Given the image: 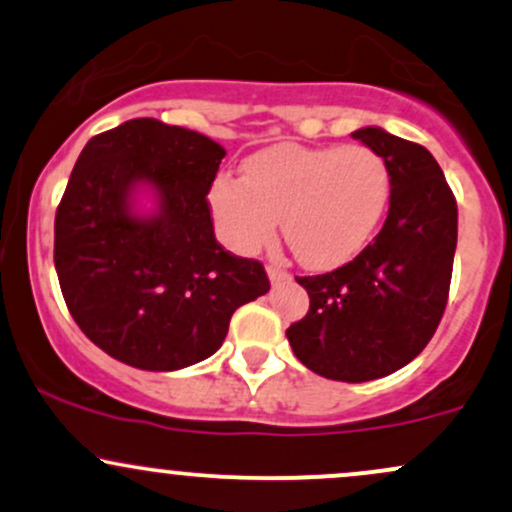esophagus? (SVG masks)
Listing matches in <instances>:
<instances>
[{"label": "esophagus", "mask_w": 512, "mask_h": 512, "mask_svg": "<svg viewBox=\"0 0 512 512\" xmlns=\"http://www.w3.org/2000/svg\"><path fill=\"white\" fill-rule=\"evenodd\" d=\"M267 274H269V281H272V284H279V281L291 279V274L286 272V269H281L279 264H267Z\"/></svg>", "instance_id": "34e87169"}]
</instances>
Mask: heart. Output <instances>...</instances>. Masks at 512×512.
Returning a JSON list of instances; mask_svg holds the SVG:
<instances>
[{
	"mask_svg": "<svg viewBox=\"0 0 512 512\" xmlns=\"http://www.w3.org/2000/svg\"><path fill=\"white\" fill-rule=\"evenodd\" d=\"M390 202V168L368 146L281 144L248 158L243 180L221 175L211 209L223 240L240 252L272 243L284 219L293 255L315 269L366 248Z\"/></svg>",
	"mask_w": 512,
	"mask_h": 512,
	"instance_id": "1",
	"label": "heart"
}]
</instances>
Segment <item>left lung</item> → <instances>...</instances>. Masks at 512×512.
Returning <instances> with one entry per match:
<instances>
[{"instance_id": "left-lung-1", "label": "left lung", "mask_w": 512, "mask_h": 512, "mask_svg": "<svg viewBox=\"0 0 512 512\" xmlns=\"http://www.w3.org/2000/svg\"><path fill=\"white\" fill-rule=\"evenodd\" d=\"M354 139L390 168L387 219L351 262L296 276L310 308L286 330L305 368L342 383L383 378L426 349L448 305L457 248L455 195L428 149L380 127Z\"/></svg>"}]
</instances>
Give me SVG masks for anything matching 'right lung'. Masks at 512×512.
Wrapping results in <instances>:
<instances>
[{
	"mask_svg": "<svg viewBox=\"0 0 512 512\" xmlns=\"http://www.w3.org/2000/svg\"><path fill=\"white\" fill-rule=\"evenodd\" d=\"M226 156L192 129L137 117L96 134L55 214V269L74 322L108 356L178 370L223 344L240 305L269 291L262 262L214 236L209 190ZM155 187L159 211L131 214Z\"/></svg>",
	"mask_w": 512,
	"mask_h": 512,
	"instance_id": "1",
	"label": "right lung"
}]
</instances>
